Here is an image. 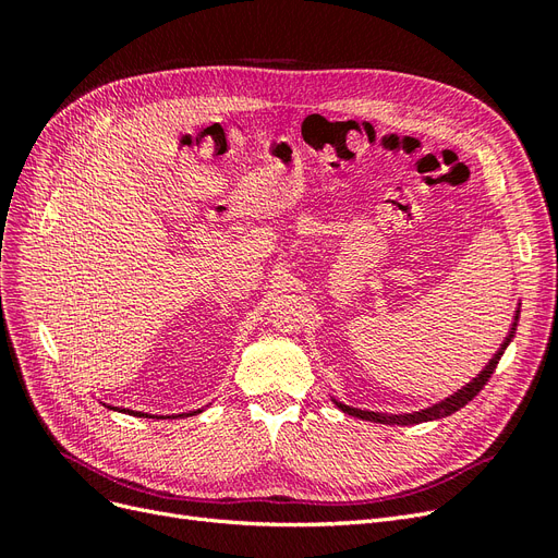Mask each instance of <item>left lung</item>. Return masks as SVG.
<instances>
[{
    "label": "left lung",
    "mask_w": 558,
    "mask_h": 558,
    "mask_svg": "<svg viewBox=\"0 0 558 558\" xmlns=\"http://www.w3.org/2000/svg\"><path fill=\"white\" fill-rule=\"evenodd\" d=\"M517 320H519V310H517V314H514V320H512V328H510L508 337H505L500 349L494 353V359L488 361V365L482 369V373H480L475 379H472L470 384H465V386L461 388V391H456L453 396L445 398L442 402L433 404V408H426V410H421V412H410V414H384V412H367V410L349 408V404H342V402H337V400H335V404H337V408H340L342 412L351 414V416H359V418H363V421H375V424H388V426H412V424H424V421L445 418V416H449V414H453V412H459L461 408H465V404L482 391L484 384L488 381V377L494 375V369H496L500 356L505 353V349H508V344L512 342L514 330H517Z\"/></svg>",
    "instance_id": "left-lung-1"
}]
</instances>
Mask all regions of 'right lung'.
I'll use <instances>...</instances> for the list:
<instances>
[{
  "mask_svg": "<svg viewBox=\"0 0 558 558\" xmlns=\"http://www.w3.org/2000/svg\"><path fill=\"white\" fill-rule=\"evenodd\" d=\"M109 410H116V408H109ZM118 412H125V414H134V416H146V418H158V416H150V414H144V412H132V410H118ZM202 410L197 412H191V414H179V416H193V414H199Z\"/></svg>",
  "mask_w": 558,
  "mask_h": 558,
  "instance_id": "1",
  "label": "right lung"
}]
</instances>
